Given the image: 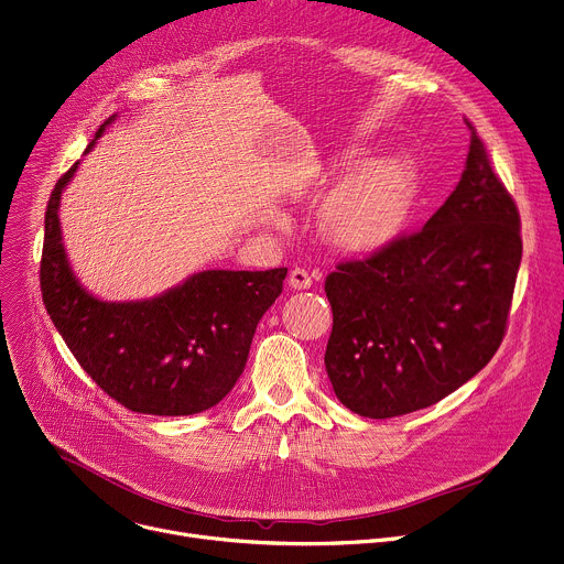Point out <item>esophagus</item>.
<instances>
[{
	"label": "esophagus",
	"instance_id": "34e87169",
	"mask_svg": "<svg viewBox=\"0 0 564 564\" xmlns=\"http://www.w3.org/2000/svg\"><path fill=\"white\" fill-rule=\"evenodd\" d=\"M288 283H290V288H294V290H308V288L313 285V276H311V272H308V270L294 268V270L290 272Z\"/></svg>",
	"mask_w": 564,
	"mask_h": 564
}]
</instances>
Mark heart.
Returning <instances> with one entry per match:
<instances>
[{"label": "heart", "mask_w": 564, "mask_h": 564, "mask_svg": "<svg viewBox=\"0 0 564 564\" xmlns=\"http://www.w3.org/2000/svg\"><path fill=\"white\" fill-rule=\"evenodd\" d=\"M355 160H341L348 169ZM416 195L414 166L387 158L357 169L326 202L322 225L326 238L350 253H369L391 242L402 229ZM270 223L285 229L288 220L272 214Z\"/></svg>", "instance_id": "obj_1"}]
</instances>
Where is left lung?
I'll list each match as a JSON object with an SVG mask.
<instances>
[{"label":"left lung","mask_w":564,"mask_h":564,"mask_svg":"<svg viewBox=\"0 0 564 564\" xmlns=\"http://www.w3.org/2000/svg\"><path fill=\"white\" fill-rule=\"evenodd\" d=\"M470 130L466 171L427 225L326 276L324 362L339 402L360 416L393 419L443 400L503 339L522 261L520 212Z\"/></svg>","instance_id":"1"}]
</instances>
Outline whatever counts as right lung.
Here are the masks:
<instances>
[{
    "label": "right lung",
    "mask_w": 564,
    "mask_h": 564,
    "mask_svg": "<svg viewBox=\"0 0 564 564\" xmlns=\"http://www.w3.org/2000/svg\"><path fill=\"white\" fill-rule=\"evenodd\" d=\"M78 164L56 182L44 212L40 288L51 322L85 373L130 412L191 416L218 404L240 378L256 326L281 294L288 268L207 270L155 299L100 301L74 276L58 220Z\"/></svg>",
    "instance_id": "obj_1"
}]
</instances>
